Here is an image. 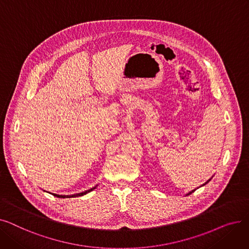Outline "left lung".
Wrapping results in <instances>:
<instances>
[{"instance_id": "1", "label": "left lung", "mask_w": 249, "mask_h": 249, "mask_svg": "<svg viewBox=\"0 0 249 249\" xmlns=\"http://www.w3.org/2000/svg\"><path fill=\"white\" fill-rule=\"evenodd\" d=\"M211 178H210V179H208V180H207V181H206V182H205V184H203V185H202V186H205V185H206V184H208V182H209V181H210V180H211ZM196 190H197V189H196ZM194 192H195V190H193V191H191V192H189V193H188V194H187V196H189V195H191V194H192V193H194Z\"/></svg>"}]
</instances>
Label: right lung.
I'll return each instance as SVG.
<instances>
[{
    "label": "right lung",
    "instance_id": "right-lung-1",
    "mask_svg": "<svg viewBox=\"0 0 249 249\" xmlns=\"http://www.w3.org/2000/svg\"><path fill=\"white\" fill-rule=\"evenodd\" d=\"M98 186V185H97ZM97 186H95L94 188H90L89 190L88 191H85V192H82V193H78V194H73V195H57V194H52L54 196V197H57V198H74V197H81V196H84L89 192H91L93 190H95L97 188ZM51 194V193H50Z\"/></svg>",
    "mask_w": 249,
    "mask_h": 249
}]
</instances>
